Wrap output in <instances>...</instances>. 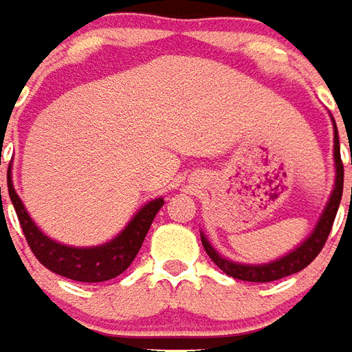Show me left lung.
Masks as SVG:
<instances>
[{
    "label": "left lung",
    "instance_id": "obj_1",
    "mask_svg": "<svg viewBox=\"0 0 352 352\" xmlns=\"http://www.w3.org/2000/svg\"><path fill=\"white\" fill-rule=\"evenodd\" d=\"M333 156H336V188L332 192V198L328 201L326 206L324 213L320 217L318 221L317 228L313 230L305 241H303L296 251H292L287 256L283 258L275 260L272 264H264V265H245V264H236V262H230V260L222 258L219 252L214 251L213 247L209 245L206 237L201 236V245L204 249L209 254V258L213 260L214 264L221 267L222 272L234 277V279H241V280H251V283H270V280H277L283 279V277H288L292 273L302 272L303 267L313 262L317 258L318 252L322 251L324 247L326 239L330 236V230H332L333 219H336V213H338V207H340L341 201V194H343V162H341V154H340V138H338V130H336V122H333ZM352 164V160H351ZM352 194V188H351Z\"/></svg>",
    "mask_w": 352,
    "mask_h": 352
}]
</instances>
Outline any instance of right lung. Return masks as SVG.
<instances>
[{"mask_svg": "<svg viewBox=\"0 0 352 352\" xmlns=\"http://www.w3.org/2000/svg\"><path fill=\"white\" fill-rule=\"evenodd\" d=\"M7 186H9V198H11L20 226L24 232L30 249L47 270L58 273L67 279L80 280V283H101L109 280L126 272L135 258V254L145 241V236L154 217L164 206V199H153L139 211L131 222L124 228L118 237H115L111 243L101 247H90V249H75L67 245H60L52 241L37 228L34 221L30 219L22 201L12 188L11 173L7 171ZM1 199V186H0Z\"/></svg>", "mask_w": 352, "mask_h": 352, "instance_id": "obj_1", "label": "right lung"}]
</instances>
